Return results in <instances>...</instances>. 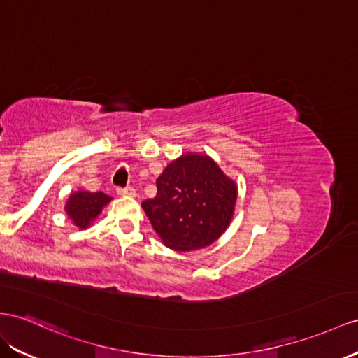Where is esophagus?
Wrapping results in <instances>:
<instances>
[{
    "label": "esophagus",
    "mask_w": 358,
    "mask_h": 358,
    "mask_svg": "<svg viewBox=\"0 0 358 358\" xmlns=\"http://www.w3.org/2000/svg\"><path fill=\"white\" fill-rule=\"evenodd\" d=\"M117 195L121 196H136V190L133 187H119L117 189Z\"/></svg>",
    "instance_id": "34e87169"
}]
</instances>
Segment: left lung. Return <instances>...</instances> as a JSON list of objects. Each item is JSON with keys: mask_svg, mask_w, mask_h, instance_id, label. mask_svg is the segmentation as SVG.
<instances>
[{"mask_svg": "<svg viewBox=\"0 0 358 358\" xmlns=\"http://www.w3.org/2000/svg\"><path fill=\"white\" fill-rule=\"evenodd\" d=\"M237 185L207 154L186 152L157 178V195L142 203L163 245L196 251L212 245L230 225Z\"/></svg>", "mask_w": 358, "mask_h": 358, "instance_id": "obj_1", "label": "left lung"}]
</instances>
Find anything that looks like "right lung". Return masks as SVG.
I'll return each mask as SVG.
<instances>
[{
    "label": "right lung",
    "mask_w": 358,
    "mask_h": 358,
    "mask_svg": "<svg viewBox=\"0 0 358 358\" xmlns=\"http://www.w3.org/2000/svg\"><path fill=\"white\" fill-rule=\"evenodd\" d=\"M110 201H112V196L103 194V192H89L80 189L69 195L65 204V212L72 224L80 230H86L94 224Z\"/></svg>",
    "instance_id": "add662e5"
}]
</instances>
